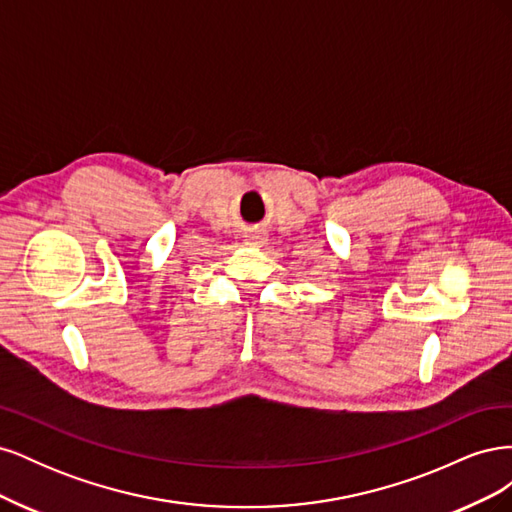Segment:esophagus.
<instances>
[{
    "mask_svg": "<svg viewBox=\"0 0 512 512\" xmlns=\"http://www.w3.org/2000/svg\"><path fill=\"white\" fill-rule=\"evenodd\" d=\"M267 241L265 235H260V232H250V235H245V243L247 245H254V247H260L262 243Z\"/></svg>",
    "mask_w": 512,
    "mask_h": 512,
    "instance_id": "1",
    "label": "esophagus"
}]
</instances>
